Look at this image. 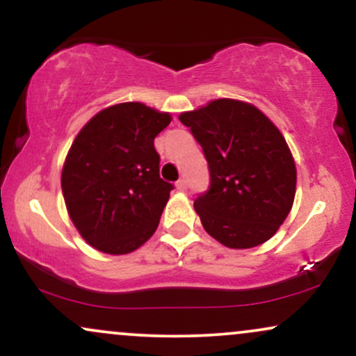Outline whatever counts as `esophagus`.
I'll list each match as a JSON object with an SVG mask.
<instances>
[{
  "instance_id": "34e87169",
  "label": "esophagus",
  "mask_w": 356,
  "mask_h": 356,
  "mask_svg": "<svg viewBox=\"0 0 356 356\" xmlns=\"http://www.w3.org/2000/svg\"><path fill=\"white\" fill-rule=\"evenodd\" d=\"M175 187H177V191H186L187 189L186 179H179V181L175 182Z\"/></svg>"
}]
</instances>
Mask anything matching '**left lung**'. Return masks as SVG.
<instances>
[{
	"label": "left lung",
	"mask_w": 356,
	"mask_h": 356,
	"mask_svg": "<svg viewBox=\"0 0 356 356\" xmlns=\"http://www.w3.org/2000/svg\"><path fill=\"white\" fill-rule=\"evenodd\" d=\"M179 120L202 147L209 189L194 201L207 234L248 249L275 236L295 201L296 167L284 137L246 102L219 99Z\"/></svg>",
	"instance_id": "obj_1"
}]
</instances>
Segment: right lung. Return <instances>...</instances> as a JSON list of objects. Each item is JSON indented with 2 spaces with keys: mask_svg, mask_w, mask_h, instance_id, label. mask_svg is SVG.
<instances>
[{
  "mask_svg": "<svg viewBox=\"0 0 356 356\" xmlns=\"http://www.w3.org/2000/svg\"><path fill=\"white\" fill-rule=\"evenodd\" d=\"M170 120L169 113L125 102L90 118L73 140L61 191L73 224L90 246L127 254L157 229L174 186L159 174L154 138Z\"/></svg>",
  "mask_w": 356,
  "mask_h": 356,
  "instance_id": "add662e5",
  "label": "right lung"
}]
</instances>
